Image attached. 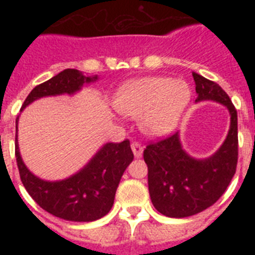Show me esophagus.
I'll return each mask as SVG.
<instances>
[{
    "mask_svg": "<svg viewBox=\"0 0 255 255\" xmlns=\"http://www.w3.org/2000/svg\"><path fill=\"white\" fill-rule=\"evenodd\" d=\"M131 149H132V153H134L135 158H141V155H143V147H141L140 144L132 143Z\"/></svg>",
    "mask_w": 255,
    "mask_h": 255,
    "instance_id": "34e87169",
    "label": "esophagus"
}]
</instances>
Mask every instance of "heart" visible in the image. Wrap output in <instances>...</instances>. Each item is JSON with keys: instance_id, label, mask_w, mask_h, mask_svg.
<instances>
[{"instance_id": "obj_1", "label": "heart", "mask_w": 255, "mask_h": 255, "mask_svg": "<svg viewBox=\"0 0 255 255\" xmlns=\"http://www.w3.org/2000/svg\"><path fill=\"white\" fill-rule=\"evenodd\" d=\"M191 101V88L182 79L149 76L121 85L114 106L126 117L138 119L141 132L150 138L170 134Z\"/></svg>"}]
</instances>
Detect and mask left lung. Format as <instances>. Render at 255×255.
<instances>
[{"label":"left lung","mask_w":255,"mask_h":255,"mask_svg":"<svg viewBox=\"0 0 255 255\" xmlns=\"http://www.w3.org/2000/svg\"><path fill=\"white\" fill-rule=\"evenodd\" d=\"M197 100L215 101L230 112L227 136L208 158H194L185 152L180 134L147 145L150 200L159 213L172 218L194 216L215 204L233 180L238 163V112L226 92L215 82L193 73Z\"/></svg>","instance_id":"8db88e82"}]
</instances>
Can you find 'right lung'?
<instances>
[{"instance_id":"obj_1","label":"right lung","mask_w":255,"mask_h":255,"mask_svg":"<svg viewBox=\"0 0 255 255\" xmlns=\"http://www.w3.org/2000/svg\"><path fill=\"white\" fill-rule=\"evenodd\" d=\"M97 80V75L85 76L79 70H64L43 84L37 85L22 103L21 111L43 97L73 96L82 91L84 84ZM17 123L19 116L15 155L20 179L40 208L56 217L74 222H92L111 211L121 176L134 159L129 140L106 143L82 170L64 180L48 181L35 176L22 161L17 144Z\"/></svg>"}]
</instances>
